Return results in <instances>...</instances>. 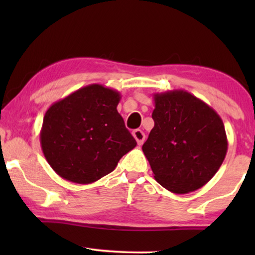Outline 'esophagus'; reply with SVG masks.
<instances>
[{"instance_id": "esophagus-1", "label": "esophagus", "mask_w": 255, "mask_h": 255, "mask_svg": "<svg viewBox=\"0 0 255 255\" xmlns=\"http://www.w3.org/2000/svg\"><path fill=\"white\" fill-rule=\"evenodd\" d=\"M132 135H133L135 140H137L138 145H141L145 140V133L141 130H139V128L138 130H134L133 132H132Z\"/></svg>"}]
</instances>
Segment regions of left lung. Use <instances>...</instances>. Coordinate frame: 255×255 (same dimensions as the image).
I'll list each match as a JSON object with an SVG mask.
<instances>
[{"label":"left lung","mask_w":255,"mask_h":255,"mask_svg":"<svg viewBox=\"0 0 255 255\" xmlns=\"http://www.w3.org/2000/svg\"><path fill=\"white\" fill-rule=\"evenodd\" d=\"M142 152L156 182L174 194H188L210 181L224 161L228 138L222 118L186 90L156 93Z\"/></svg>","instance_id":"8db88e82"}]
</instances>
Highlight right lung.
Here are the masks:
<instances>
[{
  "label": "right lung",
  "instance_id": "add662e5",
  "mask_svg": "<svg viewBox=\"0 0 255 255\" xmlns=\"http://www.w3.org/2000/svg\"><path fill=\"white\" fill-rule=\"evenodd\" d=\"M120 101V92L93 83L48 108L40 145L59 176L73 183H94L135 147L137 141L117 111Z\"/></svg>",
  "mask_w": 255,
  "mask_h": 255
}]
</instances>
